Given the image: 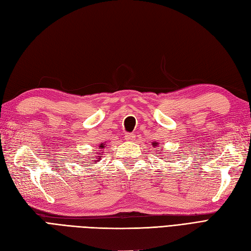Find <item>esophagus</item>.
I'll return each instance as SVG.
<instances>
[{
    "label": "esophagus",
    "mask_w": 251,
    "mask_h": 251,
    "mask_svg": "<svg viewBox=\"0 0 251 251\" xmlns=\"http://www.w3.org/2000/svg\"><path fill=\"white\" fill-rule=\"evenodd\" d=\"M125 138H126V140H134V138H135V134H133V133H126Z\"/></svg>",
    "instance_id": "obj_1"
}]
</instances>
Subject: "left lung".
Masks as SVG:
<instances>
[{
	"label": "left lung",
	"instance_id": "obj_1",
	"mask_svg": "<svg viewBox=\"0 0 251 251\" xmlns=\"http://www.w3.org/2000/svg\"><path fill=\"white\" fill-rule=\"evenodd\" d=\"M154 146H156V147H157V145H156V144H154Z\"/></svg>",
	"mask_w": 251,
	"mask_h": 251
}]
</instances>
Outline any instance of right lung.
Here are the masks:
<instances>
[{"instance_id":"add662e5","label":"right lung","mask_w":251,"mask_h":251,"mask_svg":"<svg viewBox=\"0 0 251 251\" xmlns=\"http://www.w3.org/2000/svg\"><path fill=\"white\" fill-rule=\"evenodd\" d=\"M103 147H104V146H103V144H101V145H100V148H103ZM96 153H97V152H96ZM97 157H98V156H97ZM85 166H86V165H85Z\"/></svg>"}]
</instances>
